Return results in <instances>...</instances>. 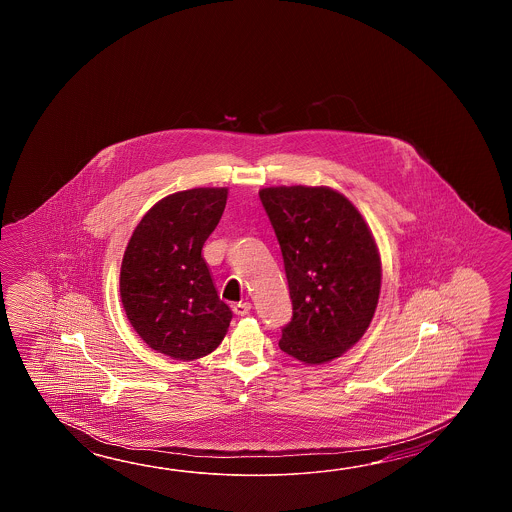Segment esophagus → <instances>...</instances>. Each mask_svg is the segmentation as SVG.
I'll return each instance as SVG.
<instances>
[{
    "label": "esophagus",
    "instance_id": "obj_1",
    "mask_svg": "<svg viewBox=\"0 0 512 512\" xmlns=\"http://www.w3.org/2000/svg\"><path fill=\"white\" fill-rule=\"evenodd\" d=\"M234 313L238 316H245L251 313L252 304L251 302H240V304H234Z\"/></svg>",
    "mask_w": 512,
    "mask_h": 512
}]
</instances>
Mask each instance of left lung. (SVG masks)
I'll return each mask as SVG.
<instances>
[{"instance_id": "left-lung-1", "label": "left lung", "mask_w": 512, "mask_h": 512, "mask_svg": "<svg viewBox=\"0 0 512 512\" xmlns=\"http://www.w3.org/2000/svg\"><path fill=\"white\" fill-rule=\"evenodd\" d=\"M282 249L293 318L280 349L307 366L338 359L359 342L379 304L381 254L366 219L329 186L260 190Z\"/></svg>"}]
</instances>
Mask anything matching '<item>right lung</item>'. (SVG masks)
Returning <instances> with one entry per match:
<instances>
[{
	"label": "right lung",
	"mask_w": 512,
	"mask_h": 512,
	"mask_svg": "<svg viewBox=\"0 0 512 512\" xmlns=\"http://www.w3.org/2000/svg\"><path fill=\"white\" fill-rule=\"evenodd\" d=\"M229 188H192L157 201L133 230L120 265V300L137 335L175 360L205 357L229 331L201 256L218 227Z\"/></svg>",
	"instance_id": "1"
}]
</instances>
